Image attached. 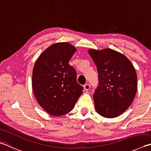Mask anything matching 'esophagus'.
I'll use <instances>...</instances> for the list:
<instances>
[{
  "mask_svg": "<svg viewBox=\"0 0 151 151\" xmlns=\"http://www.w3.org/2000/svg\"><path fill=\"white\" fill-rule=\"evenodd\" d=\"M83 88H84V89H85V90L88 91V90H89V88H90V85H89V83L85 84V85H84V86H83Z\"/></svg>",
  "mask_w": 151,
  "mask_h": 151,
  "instance_id": "obj_1",
  "label": "esophagus"
}]
</instances>
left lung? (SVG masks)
Here are the masks:
<instances>
[{"label":"left lung","instance_id":"obj_1","mask_svg":"<svg viewBox=\"0 0 151 151\" xmlns=\"http://www.w3.org/2000/svg\"><path fill=\"white\" fill-rule=\"evenodd\" d=\"M98 71L99 84L93 99L97 112L113 118L130 107L137 89V76L133 64L125 55L115 50H88Z\"/></svg>","mask_w":151,"mask_h":151}]
</instances>
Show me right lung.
<instances>
[{"label":"right lung","instance_id":"right-lung-1","mask_svg":"<svg viewBox=\"0 0 151 151\" xmlns=\"http://www.w3.org/2000/svg\"><path fill=\"white\" fill-rule=\"evenodd\" d=\"M76 51L68 42L55 43L45 50L34 64L32 81L34 96L52 115L71 111L83 93L76 71L68 63Z\"/></svg>","mask_w":151,"mask_h":151}]
</instances>
